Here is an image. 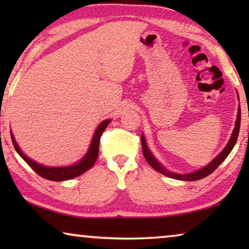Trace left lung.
<instances>
[{"mask_svg":"<svg viewBox=\"0 0 249 249\" xmlns=\"http://www.w3.org/2000/svg\"><path fill=\"white\" fill-rule=\"evenodd\" d=\"M239 129H240V107L239 110H238V115H237V120H236V124H234V129L232 135H231L230 141L228 142V144L226 147L223 148V151L220 153L219 155L216 156L215 159L213 160L210 164H207L205 168L198 170V171L192 172V173H187V175H178V173H172L168 171V170L163 168V166L160 164V163L156 161V159L153 156V154L149 151L147 147V144H146L145 137L142 135V154H144V158L146 161L148 162V164L152 166L153 169L156 170V171L162 173L169 178H173V179H178V180H185V181H195V180H199L203 179L207 177L209 175H211L214 170H215L217 166H219L221 163H222L228 155L230 154V152L232 151L234 144H236L238 135H239Z\"/></svg>","mask_w":249,"mask_h":249,"instance_id":"left-lung-1","label":"left lung"}]
</instances>
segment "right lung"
Masks as SVG:
<instances>
[{
	"label": "right lung",
	"mask_w": 249,
	"mask_h": 249,
	"mask_svg": "<svg viewBox=\"0 0 249 249\" xmlns=\"http://www.w3.org/2000/svg\"><path fill=\"white\" fill-rule=\"evenodd\" d=\"M111 120H104L102 124L98 125L96 131H95L93 141H91L90 147L88 149L87 154L84 156V159H81L79 162L76 164L70 165V166H60V168H52V166H45L42 164H38L33 160H30L28 156L23 154L21 149L19 148L18 144L13 138V135L11 134V139L15 146L16 151L21 158L25 160V162L35 171L37 175H39L43 178L52 180V181H63V180H69L76 177L83 175L84 172H86L87 170H89L91 166L96 162L97 156H98V149H100V139L101 136L105 130V128L107 127Z\"/></svg>",
	"instance_id": "1"
}]
</instances>
